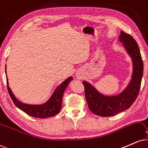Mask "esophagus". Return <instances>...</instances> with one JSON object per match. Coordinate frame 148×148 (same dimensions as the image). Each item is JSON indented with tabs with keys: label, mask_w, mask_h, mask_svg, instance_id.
I'll list each match as a JSON object with an SVG mask.
<instances>
[{
	"label": "esophagus",
	"mask_w": 148,
	"mask_h": 148,
	"mask_svg": "<svg viewBox=\"0 0 148 148\" xmlns=\"http://www.w3.org/2000/svg\"><path fill=\"white\" fill-rule=\"evenodd\" d=\"M76 77L77 78V79H82V75H81V73H76Z\"/></svg>",
	"instance_id": "34e87169"
}]
</instances>
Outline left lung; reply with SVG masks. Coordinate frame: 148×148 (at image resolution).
I'll return each instance as SVG.
<instances>
[{
    "label": "left lung",
    "instance_id": "1",
    "mask_svg": "<svg viewBox=\"0 0 148 148\" xmlns=\"http://www.w3.org/2000/svg\"><path fill=\"white\" fill-rule=\"evenodd\" d=\"M119 39L123 43V46L131 57L133 63L132 79L125 89L117 95L105 96L87 82H82L88 108L95 115L102 117L115 116L129 109L138 97L143 77V62L136 41L123 31H121Z\"/></svg>",
    "mask_w": 148,
    "mask_h": 148
}]
</instances>
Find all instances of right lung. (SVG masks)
<instances>
[{
    "label": "right lung",
    "mask_w": 148,
    "mask_h": 148,
    "mask_svg": "<svg viewBox=\"0 0 148 148\" xmlns=\"http://www.w3.org/2000/svg\"><path fill=\"white\" fill-rule=\"evenodd\" d=\"M6 72V67H5ZM71 80H73L72 77H69L66 80H64L62 84L59 85L57 88L54 91L53 94L51 95L49 100L43 105H27L17 100L12 93V90L9 87L8 77H7V84H8V90L11 97L12 101L23 112H24L27 115L32 117L39 118V119H46L48 117H52L57 115L60 112L62 109V101L64 91Z\"/></svg>",
    "instance_id": "obj_1"
}]
</instances>
